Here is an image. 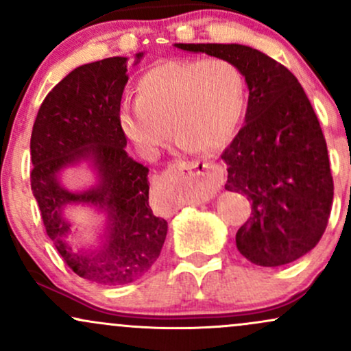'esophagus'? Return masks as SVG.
Returning a JSON list of instances; mask_svg holds the SVG:
<instances>
[{
  "label": "esophagus",
  "mask_w": 351,
  "mask_h": 351,
  "mask_svg": "<svg viewBox=\"0 0 351 351\" xmlns=\"http://www.w3.org/2000/svg\"><path fill=\"white\" fill-rule=\"evenodd\" d=\"M183 171H191L195 175H201L208 186L219 188L223 183V170L216 163L208 162V160H195V162H176L173 163L168 171H165L160 178V188L168 191L175 186L176 180Z\"/></svg>",
  "instance_id": "obj_1"
}]
</instances>
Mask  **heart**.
<instances>
[{
	"label": "heart",
	"instance_id": "heart-1",
	"mask_svg": "<svg viewBox=\"0 0 351 351\" xmlns=\"http://www.w3.org/2000/svg\"><path fill=\"white\" fill-rule=\"evenodd\" d=\"M136 100L120 104L122 132L143 155H156L171 125L186 147L217 150L236 135L245 112L247 86L236 64L224 59H170L136 82Z\"/></svg>",
	"mask_w": 351,
	"mask_h": 351
}]
</instances>
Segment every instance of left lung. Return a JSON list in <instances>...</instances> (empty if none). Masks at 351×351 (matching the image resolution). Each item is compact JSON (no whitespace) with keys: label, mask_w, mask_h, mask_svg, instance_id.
I'll return each mask as SVG.
<instances>
[{"label":"left lung","mask_w":351,"mask_h":351,"mask_svg":"<svg viewBox=\"0 0 351 351\" xmlns=\"http://www.w3.org/2000/svg\"><path fill=\"white\" fill-rule=\"evenodd\" d=\"M236 64L249 88L244 127L221 158L228 191L252 201L236 245L252 264L293 263L318 244L333 201L327 142L295 75L243 44H175Z\"/></svg>","instance_id":"left-lung-1"}]
</instances>
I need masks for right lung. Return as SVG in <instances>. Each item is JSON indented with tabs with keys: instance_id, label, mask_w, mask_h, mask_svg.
<instances>
[{
	"instance_id": "obj_1",
	"label": "right lung",
	"mask_w": 351,
	"mask_h": 351,
	"mask_svg": "<svg viewBox=\"0 0 351 351\" xmlns=\"http://www.w3.org/2000/svg\"><path fill=\"white\" fill-rule=\"evenodd\" d=\"M127 82V58L84 64L46 95L31 135V188L47 236L72 271L102 285L130 284L150 271L168 231L148 203V168L125 152L117 112ZM82 159L95 167L96 183L67 189L60 173ZM72 204L104 213L88 240L70 234L65 209Z\"/></svg>"
}]
</instances>
